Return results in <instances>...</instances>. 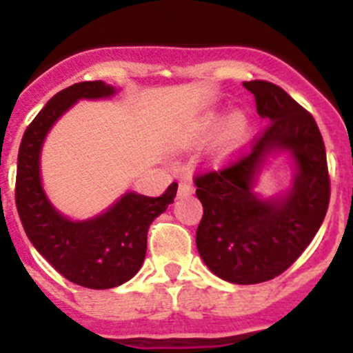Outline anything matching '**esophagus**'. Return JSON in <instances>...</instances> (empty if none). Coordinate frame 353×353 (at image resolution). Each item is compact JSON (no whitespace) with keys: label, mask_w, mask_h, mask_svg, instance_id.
Listing matches in <instances>:
<instances>
[{"label":"esophagus","mask_w":353,"mask_h":353,"mask_svg":"<svg viewBox=\"0 0 353 353\" xmlns=\"http://www.w3.org/2000/svg\"><path fill=\"white\" fill-rule=\"evenodd\" d=\"M192 192H194V185H192V182H189V180H182L179 185V196L192 194Z\"/></svg>","instance_id":"obj_1"}]
</instances>
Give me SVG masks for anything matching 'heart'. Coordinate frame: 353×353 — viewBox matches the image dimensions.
<instances>
[{
	"instance_id": "1",
	"label": "heart",
	"mask_w": 353,
	"mask_h": 353,
	"mask_svg": "<svg viewBox=\"0 0 353 353\" xmlns=\"http://www.w3.org/2000/svg\"><path fill=\"white\" fill-rule=\"evenodd\" d=\"M221 121L219 113H210L203 120V132L212 134ZM249 118L248 114L242 113V111H235L230 117L224 120V123L221 125V129L217 130V136H215V150L217 154L228 155L233 154L240 146L244 145L249 138Z\"/></svg>"
}]
</instances>
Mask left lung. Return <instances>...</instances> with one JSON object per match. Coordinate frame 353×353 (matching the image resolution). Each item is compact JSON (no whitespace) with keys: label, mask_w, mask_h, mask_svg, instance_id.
<instances>
[{"label":"left lung","mask_w":353,"mask_h":353,"mask_svg":"<svg viewBox=\"0 0 353 353\" xmlns=\"http://www.w3.org/2000/svg\"><path fill=\"white\" fill-rule=\"evenodd\" d=\"M244 88L267 125L233 161L194 174L203 205L196 245L215 276L256 285L285 272L311 244L329 208L330 179L313 114L269 81H245ZM274 148L292 152L298 176L283 202H263L250 192L252 180Z\"/></svg>","instance_id":"8db88e82"}]
</instances>
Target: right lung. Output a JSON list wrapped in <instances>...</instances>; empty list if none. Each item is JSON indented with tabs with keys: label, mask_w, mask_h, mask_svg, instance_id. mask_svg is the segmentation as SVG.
<instances>
[{
	"label": "right lung",
	"mask_w": 353,
	"mask_h": 353,
	"mask_svg": "<svg viewBox=\"0 0 353 353\" xmlns=\"http://www.w3.org/2000/svg\"><path fill=\"white\" fill-rule=\"evenodd\" d=\"M102 81H83L56 93L28 125L21 141L15 176V207L31 244L65 279L84 288L123 285L141 269L146 233L157 215L173 203L179 183L157 198L129 192L95 219L74 223L51 207L40 185L39 159L51 125L79 99L113 95Z\"/></svg>",
	"instance_id": "obj_1"
}]
</instances>
